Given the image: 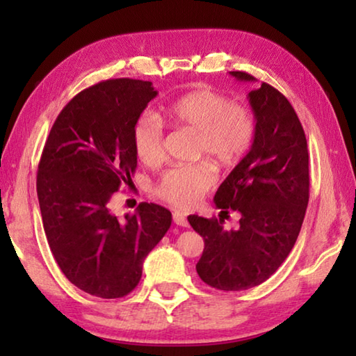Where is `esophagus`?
I'll use <instances>...</instances> for the list:
<instances>
[{"instance_id": "34e87169", "label": "esophagus", "mask_w": 356, "mask_h": 356, "mask_svg": "<svg viewBox=\"0 0 356 356\" xmlns=\"http://www.w3.org/2000/svg\"><path fill=\"white\" fill-rule=\"evenodd\" d=\"M172 220L177 226H184V227L188 226V220H186L185 213H182V212H172Z\"/></svg>"}]
</instances>
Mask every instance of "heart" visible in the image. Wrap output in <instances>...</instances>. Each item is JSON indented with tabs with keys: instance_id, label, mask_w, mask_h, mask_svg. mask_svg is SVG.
Wrapping results in <instances>:
<instances>
[{
	"instance_id": "1",
	"label": "heart",
	"mask_w": 356,
	"mask_h": 356,
	"mask_svg": "<svg viewBox=\"0 0 356 356\" xmlns=\"http://www.w3.org/2000/svg\"><path fill=\"white\" fill-rule=\"evenodd\" d=\"M172 127L197 131L196 156H210L220 165H232L250 149L254 138V116L245 104L231 102L213 89H197L170 102L163 111ZM136 159L155 165L163 159V125L152 113L136 119L131 130ZM216 180L209 163L174 166L155 185V195L176 207L190 209L202 200Z\"/></svg>"
}]
</instances>
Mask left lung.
<instances>
[{
    "mask_svg": "<svg viewBox=\"0 0 356 356\" xmlns=\"http://www.w3.org/2000/svg\"><path fill=\"white\" fill-rule=\"evenodd\" d=\"M254 81L246 72H229ZM256 130L250 152L215 193L221 213L236 210L237 229L221 218L190 215L204 238L200 278L218 291H246L267 281L292 251L309 201V155L297 113L278 89L262 83L248 94Z\"/></svg>",
    "mask_w": 356,
    "mask_h": 356,
    "instance_id": "8db88e82",
    "label": "left lung"
}]
</instances>
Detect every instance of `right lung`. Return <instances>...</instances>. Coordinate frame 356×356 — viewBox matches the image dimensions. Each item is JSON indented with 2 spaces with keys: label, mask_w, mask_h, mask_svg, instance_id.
I'll return each instance as SVG.
<instances>
[{
  "label": "right lung",
  "mask_w": 356,
  "mask_h": 356,
  "mask_svg": "<svg viewBox=\"0 0 356 356\" xmlns=\"http://www.w3.org/2000/svg\"><path fill=\"white\" fill-rule=\"evenodd\" d=\"M156 95L150 81L113 78L78 92L53 124L38 170L48 246L72 284L100 298L138 286L143 262L171 226V212L141 202L119 221L108 201L136 170L131 130Z\"/></svg>",
  "instance_id": "obj_1"
}]
</instances>
